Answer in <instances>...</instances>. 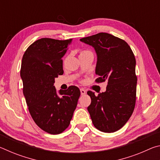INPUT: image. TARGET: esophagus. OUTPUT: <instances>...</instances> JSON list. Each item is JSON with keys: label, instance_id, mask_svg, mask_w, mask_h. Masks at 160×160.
<instances>
[{"label": "esophagus", "instance_id": "1", "mask_svg": "<svg viewBox=\"0 0 160 160\" xmlns=\"http://www.w3.org/2000/svg\"><path fill=\"white\" fill-rule=\"evenodd\" d=\"M80 94H82V95H84V94H86V91H85V90H84V89L81 88V89H80Z\"/></svg>", "mask_w": 160, "mask_h": 160}]
</instances>
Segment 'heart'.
I'll list each match as a JSON object with an SVG mask.
<instances>
[{
    "label": "heart",
    "instance_id": "b5f03b06",
    "mask_svg": "<svg viewBox=\"0 0 160 160\" xmlns=\"http://www.w3.org/2000/svg\"><path fill=\"white\" fill-rule=\"evenodd\" d=\"M87 52H90V51H82V52L80 53V54L81 53H87Z\"/></svg>",
    "mask_w": 160,
    "mask_h": 160
}]
</instances>
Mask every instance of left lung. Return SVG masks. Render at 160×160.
Masks as SVG:
<instances>
[{
	"label": "left lung",
	"instance_id": "1",
	"mask_svg": "<svg viewBox=\"0 0 160 160\" xmlns=\"http://www.w3.org/2000/svg\"><path fill=\"white\" fill-rule=\"evenodd\" d=\"M81 42L92 47L97 56V82L107 81V90L96 96L88 91L91 104L88 107L94 127L113 132L125 125L133 112L136 99L135 58L131 47L113 35L98 33Z\"/></svg>",
	"mask_w": 160,
	"mask_h": 160
}]
</instances>
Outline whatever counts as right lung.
<instances>
[{
	"label": "right lung",
	"instance_id": "1",
	"mask_svg": "<svg viewBox=\"0 0 160 160\" xmlns=\"http://www.w3.org/2000/svg\"><path fill=\"white\" fill-rule=\"evenodd\" d=\"M72 39H38L28 48L22 60L20 77L29 112L37 125L50 134H59L68 127L80 95L70 86L56 91L54 82L63 74V60Z\"/></svg>",
	"mask_w": 160,
	"mask_h": 160
}]
</instances>
